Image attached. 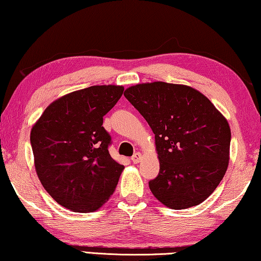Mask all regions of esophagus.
I'll return each mask as SVG.
<instances>
[{"mask_svg": "<svg viewBox=\"0 0 261 261\" xmlns=\"http://www.w3.org/2000/svg\"><path fill=\"white\" fill-rule=\"evenodd\" d=\"M141 160H142V155H141L140 152H135L133 157H132V161H133V163L135 164H138Z\"/></svg>", "mask_w": 261, "mask_h": 261, "instance_id": "obj_1", "label": "esophagus"}]
</instances>
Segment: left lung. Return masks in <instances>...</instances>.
I'll return each instance as SVG.
<instances>
[{
  "label": "left lung",
  "mask_w": 261,
  "mask_h": 261,
  "mask_svg": "<svg viewBox=\"0 0 261 261\" xmlns=\"http://www.w3.org/2000/svg\"><path fill=\"white\" fill-rule=\"evenodd\" d=\"M155 134L160 173L149 181L166 207L203 202L219 186L229 164V123L208 98L182 84H136L123 93Z\"/></svg>",
  "instance_id": "left-lung-1"
}]
</instances>
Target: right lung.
<instances>
[{"mask_svg":"<svg viewBox=\"0 0 261 261\" xmlns=\"http://www.w3.org/2000/svg\"><path fill=\"white\" fill-rule=\"evenodd\" d=\"M123 92L120 85H93L54 100L30 135L38 178L59 204L91 213L117 187L123 165L111 157L102 117Z\"/></svg>","mask_w":261,"mask_h":261,"instance_id":"1","label":"right lung"}]
</instances>
